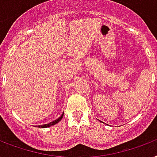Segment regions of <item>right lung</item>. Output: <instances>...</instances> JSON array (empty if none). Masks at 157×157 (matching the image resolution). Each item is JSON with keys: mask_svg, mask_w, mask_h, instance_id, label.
Returning <instances> with one entry per match:
<instances>
[{"mask_svg": "<svg viewBox=\"0 0 157 157\" xmlns=\"http://www.w3.org/2000/svg\"><path fill=\"white\" fill-rule=\"evenodd\" d=\"M63 115H64V113L62 114L61 116L60 117H59L57 120H54V121H52V122L49 123V124H42V125H39L38 127H41V128H47V127H51V126H52V125H55L56 124H57V123H59L60 120H61V119L63 118Z\"/></svg>", "mask_w": 157, "mask_h": 157, "instance_id": "1", "label": "right lung"}]
</instances>
